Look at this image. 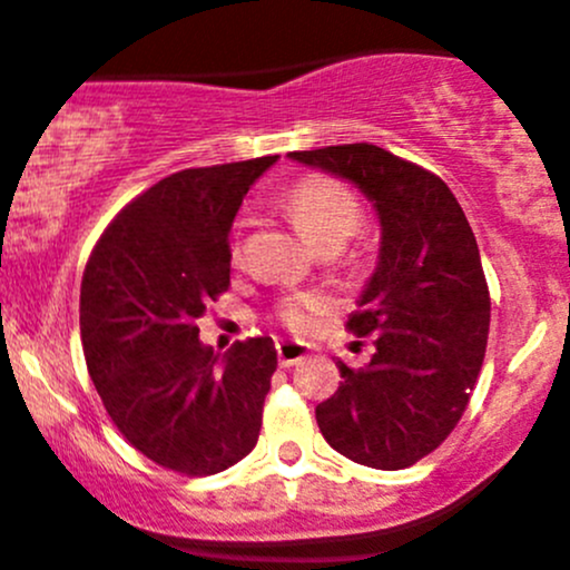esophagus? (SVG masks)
I'll return each mask as SVG.
<instances>
[{
  "mask_svg": "<svg viewBox=\"0 0 570 570\" xmlns=\"http://www.w3.org/2000/svg\"><path fill=\"white\" fill-rule=\"evenodd\" d=\"M275 347H278V362H281V367H295L297 362H303V358L308 356V347L303 345V342L281 340Z\"/></svg>",
  "mask_w": 570,
  "mask_h": 570,
  "instance_id": "34e87169",
  "label": "esophagus"
}]
</instances>
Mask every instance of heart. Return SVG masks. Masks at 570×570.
<instances>
[{"instance_id": "b5f03b06", "label": "heart", "mask_w": 570, "mask_h": 570, "mask_svg": "<svg viewBox=\"0 0 570 570\" xmlns=\"http://www.w3.org/2000/svg\"><path fill=\"white\" fill-rule=\"evenodd\" d=\"M286 212L295 219L308 242L323 250H340L362 225V203L347 189L342 180L328 175H306L297 180L284 200ZM234 258L239 262V242L230 247ZM328 312V297L317 292H295L281 297L275 317L292 334H306L323 314Z\"/></svg>"}]
</instances>
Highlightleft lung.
<instances>
[{"mask_svg":"<svg viewBox=\"0 0 570 570\" xmlns=\"http://www.w3.org/2000/svg\"><path fill=\"white\" fill-rule=\"evenodd\" d=\"M353 180L373 200L381 256L347 331L373 336L364 367H340L317 406L334 451L358 465L401 471L456 429L482 370L490 289L476 236L443 178L381 147L336 145L292 153Z\"/></svg>","mask_w":570,"mask_h":570,"instance_id":"1","label":"left lung"}]
</instances>
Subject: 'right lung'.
Returning a JSON list of instances; mask_svg holds the SVG:
<instances>
[{
	"label": "right lung",
	"mask_w": 570,
	"mask_h": 570,
	"mask_svg": "<svg viewBox=\"0 0 570 570\" xmlns=\"http://www.w3.org/2000/svg\"><path fill=\"white\" fill-rule=\"evenodd\" d=\"M278 156L175 173L132 197L88 256L80 336L88 373L121 438L180 476L245 460L278 367L269 336L219 362L197 320L230 286L228 230Z\"/></svg>",
	"instance_id": "obj_1"
}]
</instances>
